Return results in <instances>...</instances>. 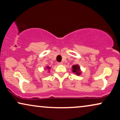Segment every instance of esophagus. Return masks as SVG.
<instances>
[{"label":"esophagus","mask_w":120,"mask_h":120,"mask_svg":"<svg viewBox=\"0 0 120 120\" xmlns=\"http://www.w3.org/2000/svg\"><path fill=\"white\" fill-rule=\"evenodd\" d=\"M62 64H63V63H61H61H58V65H62Z\"/></svg>","instance_id":"obj_1"}]
</instances>
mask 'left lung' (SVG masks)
<instances>
[{
  "mask_svg": "<svg viewBox=\"0 0 120 120\" xmlns=\"http://www.w3.org/2000/svg\"><path fill=\"white\" fill-rule=\"evenodd\" d=\"M72 70H71V71L73 73H74L76 75H81V73H82V71H81L80 69V67L79 66V65L76 64V65H74L72 66Z\"/></svg>",
  "mask_w": 120,
  "mask_h": 120,
  "instance_id": "left-lung-1",
  "label": "left lung"
}]
</instances>
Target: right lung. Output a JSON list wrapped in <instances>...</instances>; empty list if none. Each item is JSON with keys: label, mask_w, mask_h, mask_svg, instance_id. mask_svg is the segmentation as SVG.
I'll return each instance as SVG.
<instances>
[{"label": "right lung", "mask_w": 120, "mask_h": 120, "mask_svg": "<svg viewBox=\"0 0 120 120\" xmlns=\"http://www.w3.org/2000/svg\"><path fill=\"white\" fill-rule=\"evenodd\" d=\"M45 69H47V70H50L51 67H48V66H47Z\"/></svg>", "instance_id": "obj_1"}]
</instances>
